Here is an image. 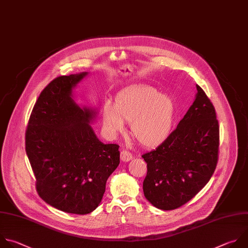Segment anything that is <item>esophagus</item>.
I'll return each mask as SVG.
<instances>
[{
	"label": "esophagus",
	"instance_id": "obj_1",
	"mask_svg": "<svg viewBox=\"0 0 248 248\" xmlns=\"http://www.w3.org/2000/svg\"><path fill=\"white\" fill-rule=\"evenodd\" d=\"M133 158V155L127 152V151H122L121 154H120V159L123 161V162H127V161H130L132 160Z\"/></svg>",
	"mask_w": 248,
	"mask_h": 248
}]
</instances>
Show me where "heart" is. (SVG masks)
Instances as JSON below:
<instances>
[{
  "instance_id": "1",
  "label": "heart",
  "mask_w": 248,
  "mask_h": 248,
  "mask_svg": "<svg viewBox=\"0 0 248 248\" xmlns=\"http://www.w3.org/2000/svg\"><path fill=\"white\" fill-rule=\"evenodd\" d=\"M107 133L115 137L131 123L132 137L144 147H155L170 136L175 118L172 98L150 86H139L122 92L114 105L106 103L102 112Z\"/></svg>"
}]
</instances>
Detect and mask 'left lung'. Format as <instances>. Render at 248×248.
<instances>
[{"mask_svg":"<svg viewBox=\"0 0 248 248\" xmlns=\"http://www.w3.org/2000/svg\"><path fill=\"white\" fill-rule=\"evenodd\" d=\"M194 101L169 138L142 155L147 173L145 199L161 210L176 209L202 190L218 161L219 124L215 108L196 85Z\"/></svg>","mask_w":248,"mask_h":248,"instance_id":"obj_1","label":"left lung"}]
</instances>
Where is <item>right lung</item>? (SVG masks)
I'll list each match as a JSON object with an SVG mask.
<instances>
[{"label": "right lung", "mask_w": 248, "mask_h": 248, "mask_svg": "<svg viewBox=\"0 0 248 248\" xmlns=\"http://www.w3.org/2000/svg\"><path fill=\"white\" fill-rule=\"evenodd\" d=\"M88 74L60 76L49 83L33 108L25 136L41 199L79 215L100 205L107 181L120 162L119 145L102 142L91 126L97 110L74 100V88Z\"/></svg>", "instance_id": "add662e5"}]
</instances>
